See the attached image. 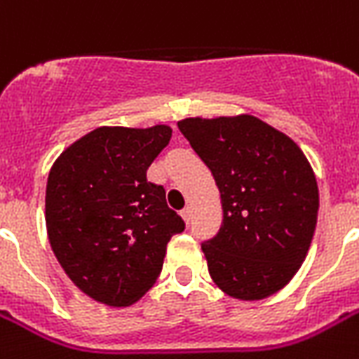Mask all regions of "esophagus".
<instances>
[{"mask_svg":"<svg viewBox=\"0 0 359 359\" xmlns=\"http://www.w3.org/2000/svg\"><path fill=\"white\" fill-rule=\"evenodd\" d=\"M180 216H182V219H184L186 224H190L191 219V207H184L182 210H180Z\"/></svg>","mask_w":359,"mask_h":359,"instance_id":"obj_1","label":"esophagus"}]
</instances>
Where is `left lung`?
<instances>
[{
  "mask_svg": "<svg viewBox=\"0 0 359 359\" xmlns=\"http://www.w3.org/2000/svg\"><path fill=\"white\" fill-rule=\"evenodd\" d=\"M179 130L212 171L222 197V227L201 244L214 283L245 302L283 289L317 225L318 186L306 154L253 115L190 117Z\"/></svg>",
  "mask_w": 359,
  "mask_h": 359,
  "instance_id": "8db88e82",
  "label": "left lung"
}]
</instances>
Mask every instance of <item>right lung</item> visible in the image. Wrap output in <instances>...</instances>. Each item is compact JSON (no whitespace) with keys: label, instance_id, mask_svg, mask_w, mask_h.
<instances>
[{"label":"right lung","instance_id":"1","mask_svg":"<svg viewBox=\"0 0 359 359\" xmlns=\"http://www.w3.org/2000/svg\"><path fill=\"white\" fill-rule=\"evenodd\" d=\"M171 128L100 126L53 162L46 184L50 245L72 283L111 307L137 302L162 272L171 236L184 222L147 169Z\"/></svg>","mask_w":359,"mask_h":359}]
</instances>
